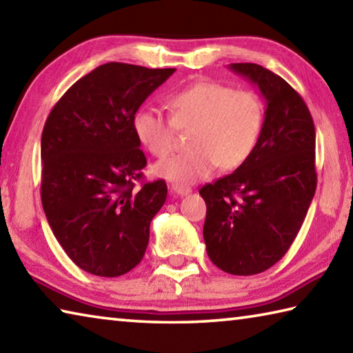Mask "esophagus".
Returning a JSON list of instances; mask_svg holds the SVG:
<instances>
[{"mask_svg": "<svg viewBox=\"0 0 353 353\" xmlns=\"http://www.w3.org/2000/svg\"><path fill=\"white\" fill-rule=\"evenodd\" d=\"M171 190L174 191V193H176L177 196H185V194H190V193H191V188L183 187V185H179V183L172 185Z\"/></svg>", "mask_w": 353, "mask_h": 353, "instance_id": "obj_1", "label": "esophagus"}]
</instances>
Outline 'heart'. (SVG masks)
<instances>
[{
    "label": "heart",
    "mask_w": 353,
    "mask_h": 353,
    "mask_svg": "<svg viewBox=\"0 0 353 353\" xmlns=\"http://www.w3.org/2000/svg\"><path fill=\"white\" fill-rule=\"evenodd\" d=\"M171 117L141 109L134 118L139 140L155 157H166L176 146L179 130H191L188 152L172 155L154 166L155 174L190 185L221 170L240 168L254 154L265 123V105L249 90H234L216 82H196L172 93Z\"/></svg>",
    "instance_id": "b5f03b06"
}]
</instances>
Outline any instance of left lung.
Here are the masks:
<instances>
[{
    "label": "left lung",
    "instance_id": "obj_1",
    "mask_svg": "<svg viewBox=\"0 0 353 353\" xmlns=\"http://www.w3.org/2000/svg\"><path fill=\"white\" fill-rule=\"evenodd\" d=\"M265 99L254 154L232 174L204 185L207 254L224 272L254 276L282 259L301 230L316 191L314 123L282 77L256 63H230Z\"/></svg>",
    "mask_w": 353,
    "mask_h": 353
}]
</instances>
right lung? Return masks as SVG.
Masks as SVG:
<instances>
[{
    "mask_svg": "<svg viewBox=\"0 0 353 353\" xmlns=\"http://www.w3.org/2000/svg\"><path fill=\"white\" fill-rule=\"evenodd\" d=\"M174 68L110 62L74 82L41 134V204L59 244L81 270L118 277L146 252L166 201L162 179L140 181L146 157L134 129L140 105Z\"/></svg>",
    "mask_w": 353,
    "mask_h": 353,
    "instance_id": "add662e5",
    "label": "right lung"
}]
</instances>
